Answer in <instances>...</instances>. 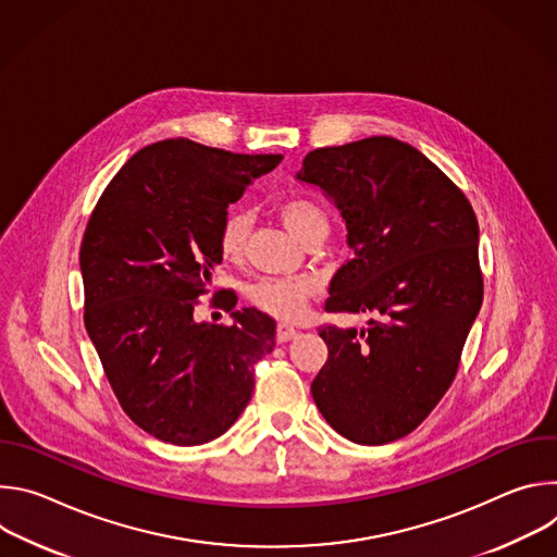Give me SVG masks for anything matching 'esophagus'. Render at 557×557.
I'll list each match as a JSON object with an SVG mask.
<instances>
[{
    "mask_svg": "<svg viewBox=\"0 0 557 557\" xmlns=\"http://www.w3.org/2000/svg\"><path fill=\"white\" fill-rule=\"evenodd\" d=\"M295 335H297V329H293V326H288V324H280V326H277V333H275V339H277L280 344H284V342H290Z\"/></svg>",
    "mask_w": 557,
    "mask_h": 557,
    "instance_id": "1",
    "label": "esophagus"
}]
</instances>
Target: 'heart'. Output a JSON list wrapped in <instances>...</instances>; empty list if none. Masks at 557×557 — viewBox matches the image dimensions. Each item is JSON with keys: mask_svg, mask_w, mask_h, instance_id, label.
Listing matches in <instances>:
<instances>
[{"mask_svg": "<svg viewBox=\"0 0 557 557\" xmlns=\"http://www.w3.org/2000/svg\"><path fill=\"white\" fill-rule=\"evenodd\" d=\"M277 215L282 222L299 237L301 243H310L314 237H324L329 231V215L320 205L308 198H286L277 205ZM251 215L245 209H231L224 213L218 226V251L222 260L240 264L249 249L251 237ZM320 293V280L310 273L286 275V277H264L249 288V299L262 312L275 320L293 322L306 310L310 297Z\"/></svg>", "mask_w": 557, "mask_h": 557, "instance_id": "obj_1", "label": "heart"}]
</instances>
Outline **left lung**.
Listing matches in <instances>:
<instances>
[{
  "label": "left lung",
  "mask_w": 557,
  "mask_h": 557,
  "mask_svg": "<svg viewBox=\"0 0 557 557\" xmlns=\"http://www.w3.org/2000/svg\"><path fill=\"white\" fill-rule=\"evenodd\" d=\"M297 178L335 200L355 251L324 308L372 314L363 331L322 326L329 359L312 399L352 443L404 438L449 389L481 310L479 220L428 156L392 136L312 149Z\"/></svg>",
  "instance_id": "8db88e82"
}]
</instances>
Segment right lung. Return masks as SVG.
<instances>
[{
	"label": "right lung",
	"instance_id": "1",
	"mask_svg": "<svg viewBox=\"0 0 557 557\" xmlns=\"http://www.w3.org/2000/svg\"><path fill=\"white\" fill-rule=\"evenodd\" d=\"M280 153H233L189 138L143 147L101 194L82 243L84 322L123 412L153 438L202 445L253 394V366L275 346L256 308L235 324H196L222 262L218 226ZM215 299V297H213ZM222 306L233 310L231 295Z\"/></svg>",
	"mask_w": 557,
	"mask_h": 557
}]
</instances>
